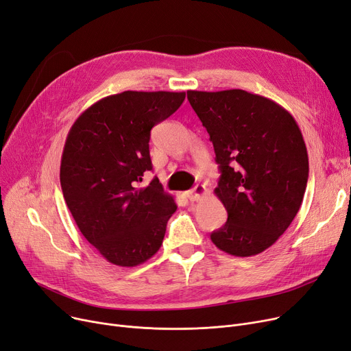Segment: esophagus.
I'll return each instance as SVG.
<instances>
[{
	"instance_id": "esophagus-1",
	"label": "esophagus",
	"mask_w": 351,
	"mask_h": 351,
	"mask_svg": "<svg viewBox=\"0 0 351 351\" xmlns=\"http://www.w3.org/2000/svg\"><path fill=\"white\" fill-rule=\"evenodd\" d=\"M206 193H207L206 186H203V184H197L193 190L187 191V193H186V195H187V198L190 199V202H198V199H202V198L206 195Z\"/></svg>"
}]
</instances>
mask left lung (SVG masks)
Returning a JSON list of instances; mask_svg holds the SVG:
<instances>
[{
    "label": "left lung",
    "instance_id": "1",
    "mask_svg": "<svg viewBox=\"0 0 351 351\" xmlns=\"http://www.w3.org/2000/svg\"><path fill=\"white\" fill-rule=\"evenodd\" d=\"M187 98L210 134L221 173L214 193L228 219L211 241L236 257L260 254L303 203L308 156L302 131L286 108L258 94L190 90Z\"/></svg>",
    "mask_w": 351,
    "mask_h": 351
}]
</instances>
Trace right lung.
<instances>
[{"instance_id": "add662e5", "label": "right lung", "mask_w": 351, "mask_h": 351, "mask_svg": "<svg viewBox=\"0 0 351 351\" xmlns=\"http://www.w3.org/2000/svg\"><path fill=\"white\" fill-rule=\"evenodd\" d=\"M186 93L124 91L82 112L66 136L60 181L81 234L107 261L136 267L162 244L174 197L158 178L140 187L153 170L149 132L174 114Z\"/></svg>"}]
</instances>
